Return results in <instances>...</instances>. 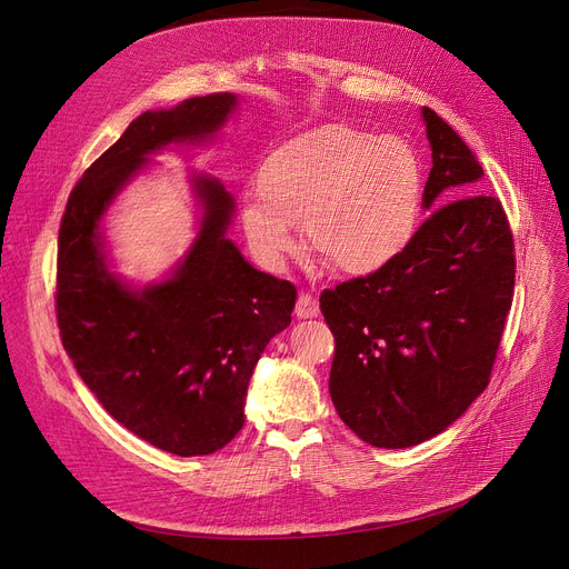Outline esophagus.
<instances>
[{
    "instance_id": "1",
    "label": "esophagus",
    "mask_w": 569,
    "mask_h": 569,
    "mask_svg": "<svg viewBox=\"0 0 569 569\" xmlns=\"http://www.w3.org/2000/svg\"><path fill=\"white\" fill-rule=\"evenodd\" d=\"M297 318L307 320V318H318L320 316V301L311 295V292H301L297 299V307H295Z\"/></svg>"
}]
</instances>
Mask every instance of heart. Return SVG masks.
Returning <instances> with one entry per match:
<instances>
[{
    "instance_id": "heart-1",
    "label": "heart",
    "mask_w": 569,
    "mask_h": 569,
    "mask_svg": "<svg viewBox=\"0 0 569 569\" xmlns=\"http://www.w3.org/2000/svg\"><path fill=\"white\" fill-rule=\"evenodd\" d=\"M423 192V164L407 141L325 123L264 156L242 229L262 262L279 264L295 251L301 221L307 247L331 270L375 274L411 247Z\"/></svg>"
}]
</instances>
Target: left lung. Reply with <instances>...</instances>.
<instances>
[{"label": "left lung", "mask_w": 569, "mask_h": 569, "mask_svg": "<svg viewBox=\"0 0 569 569\" xmlns=\"http://www.w3.org/2000/svg\"><path fill=\"white\" fill-rule=\"evenodd\" d=\"M423 121L432 148L423 208L435 210L389 268L320 295L336 340L333 407L377 448L443 432L487 389L515 292L501 201L478 192L482 167L462 137L430 107Z\"/></svg>", "instance_id": "obj_1"}]
</instances>
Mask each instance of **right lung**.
Masks as SVG:
<instances>
[{"label": "right lung", "instance_id": "add662e5", "mask_svg": "<svg viewBox=\"0 0 569 569\" xmlns=\"http://www.w3.org/2000/svg\"><path fill=\"white\" fill-rule=\"evenodd\" d=\"M233 109V93H212L141 113L72 187L59 229L54 301L68 357L109 416L180 458L210 456L242 430L253 366L290 325L297 288L223 238L233 199L214 178H197L201 231L162 283L132 290L109 274L98 223L150 153L208 139Z\"/></svg>", "mask_w": 569, "mask_h": 569}]
</instances>
